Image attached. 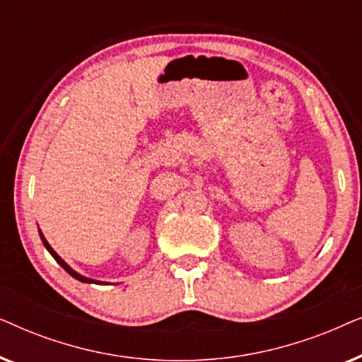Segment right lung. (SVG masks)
Listing matches in <instances>:
<instances>
[{"instance_id": "1", "label": "right lung", "mask_w": 362, "mask_h": 362, "mask_svg": "<svg viewBox=\"0 0 362 362\" xmlns=\"http://www.w3.org/2000/svg\"><path fill=\"white\" fill-rule=\"evenodd\" d=\"M39 235H41V240H42V244H44V247H46V249L49 250V254H51V255L54 257V259H56V262H57V264H59V265H61V267H62V269H64V270H66L69 275H72V276H74V279H77L78 281H83V284H98V281H95V280H92V279H87V276H82L81 274H77V272H74V270L71 269V267H69V265L66 264V262H64V260L61 259V257H59V255L56 254V252H54V249H52V247H51V245H49V242H47L46 239H44L42 232H39Z\"/></svg>"}]
</instances>
